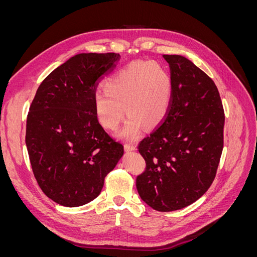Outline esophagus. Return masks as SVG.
Returning <instances> with one entry per match:
<instances>
[{
  "label": "esophagus",
  "mask_w": 257,
  "mask_h": 257,
  "mask_svg": "<svg viewBox=\"0 0 257 257\" xmlns=\"http://www.w3.org/2000/svg\"><path fill=\"white\" fill-rule=\"evenodd\" d=\"M124 149H125L126 152H131V151L136 150V147L132 144H126L125 146H124Z\"/></svg>",
  "instance_id": "esophagus-1"
}]
</instances>
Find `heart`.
<instances>
[{
	"mask_svg": "<svg viewBox=\"0 0 257 257\" xmlns=\"http://www.w3.org/2000/svg\"><path fill=\"white\" fill-rule=\"evenodd\" d=\"M170 76L155 62H139L122 69L105 82V91L94 95V108L102 125L115 130L128 116L118 136L136 139L143 125L151 128L165 118L172 98Z\"/></svg>",
	"mask_w": 257,
	"mask_h": 257,
	"instance_id": "1",
	"label": "heart"
}]
</instances>
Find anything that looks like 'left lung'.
Segmentation results:
<instances>
[{"label":"left lung","mask_w":257,"mask_h":257,"mask_svg":"<svg viewBox=\"0 0 257 257\" xmlns=\"http://www.w3.org/2000/svg\"><path fill=\"white\" fill-rule=\"evenodd\" d=\"M173 91L165 121L138 146L146 161L139 196L161 212L188 207L210 188L223 150L224 110L216 85L179 54L163 56Z\"/></svg>","instance_id":"8db88e82"}]
</instances>
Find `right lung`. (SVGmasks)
I'll return each mask as SVG.
<instances>
[{
  "mask_svg": "<svg viewBox=\"0 0 257 257\" xmlns=\"http://www.w3.org/2000/svg\"><path fill=\"white\" fill-rule=\"evenodd\" d=\"M119 53H79L38 87L27 119L26 145L38 185L64 207L95 199L118 164L123 146L100 125L94 108L98 80Z\"/></svg>",
  "mask_w": 257,
  "mask_h": 257,
  "instance_id": "obj_1",
  "label": "right lung"
}]
</instances>
